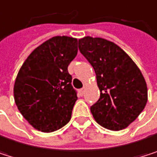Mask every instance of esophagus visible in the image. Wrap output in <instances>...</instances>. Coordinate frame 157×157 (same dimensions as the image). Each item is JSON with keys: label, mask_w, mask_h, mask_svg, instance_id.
<instances>
[{"label": "esophagus", "mask_w": 157, "mask_h": 157, "mask_svg": "<svg viewBox=\"0 0 157 157\" xmlns=\"http://www.w3.org/2000/svg\"><path fill=\"white\" fill-rule=\"evenodd\" d=\"M84 93H85V88H82V89H80V90H79V94H80L81 96H83V95H84Z\"/></svg>", "instance_id": "34e87169"}]
</instances>
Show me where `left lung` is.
<instances>
[{"mask_svg":"<svg viewBox=\"0 0 157 157\" xmlns=\"http://www.w3.org/2000/svg\"><path fill=\"white\" fill-rule=\"evenodd\" d=\"M78 44L95 70L100 90L99 99L90 108L95 121L111 131L127 128L147 103V86L140 69L111 41L85 36Z\"/></svg>","mask_w":157,"mask_h":157,"instance_id":"left-lung-1","label":"left lung"}]
</instances>
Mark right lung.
Wrapping results in <instances>:
<instances>
[{
	"instance_id": "right-lung-1",
	"label": "right lung",
	"mask_w": 157,
	"mask_h": 157,
	"mask_svg": "<svg viewBox=\"0 0 157 157\" xmlns=\"http://www.w3.org/2000/svg\"><path fill=\"white\" fill-rule=\"evenodd\" d=\"M77 44L73 37L53 36L36 48L18 71L14 101L37 131L52 132L71 120L77 95L68 66L77 55Z\"/></svg>"
}]
</instances>
